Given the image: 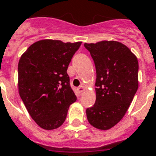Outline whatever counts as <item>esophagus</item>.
Wrapping results in <instances>:
<instances>
[{
  "mask_svg": "<svg viewBox=\"0 0 156 156\" xmlns=\"http://www.w3.org/2000/svg\"><path fill=\"white\" fill-rule=\"evenodd\" d=\"M84 90H85V87H84L83 86H79V87H78V93H83Z\"/></svg>",
  "mask_w": 156,
  "mask_h": 156,
  "instance_id": "obj_1",
  "label": "esophagus"
}]
</instances>
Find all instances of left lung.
I'll return each mask as SVG.
<instances>
[{
    "instance_id": "1",
    "label": "left lung",
    "mask_w": 156,
    "mask_h": 156,
    "mask_svg": "<svg viewBox=\"0 0 156 156\" xmlns=\"http://www.w3.org/2000/svg\"><path fill=\"white\" fill-rule=\"evenodd\" d=\"M96 67V101L86 110L91 125L113 127L125 116L137 89L139 64L128 47L117 41L84 44Z\"/></svg>"
}]
</instances>
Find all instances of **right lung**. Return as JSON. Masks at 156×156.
Instances as JSON below:
<instances>
[{"label":"right lung","instance_id":"1","mask_svg":"<svg viewBox=\"0 0 156 156\" xmlns=\"http://www.w3.org/2000/svg\"><path fill=\"white\" fill-rule=\"evenodd\" d=\"M82 42L43 40L31 44L18 63V88L29 114L44 130L59 127L77 98L67 69Z\"/></svg>","mask_w":156,"mask_h":156}]
</instances>
